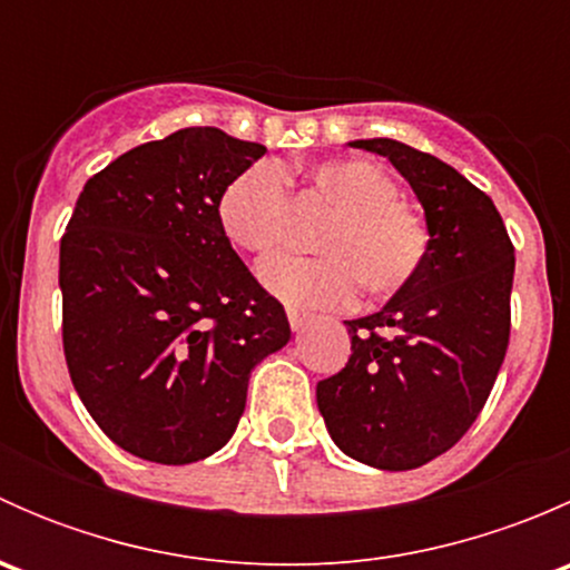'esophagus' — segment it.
Segmentation results:
<instances>
[{
  "instance_id": "obj_1",
  "label": "esophagus",
  "mask_w": 570,
  "mask_h": 570,
  "mask_svg": "<svg viewBox=\"0 0 570 570\" xmlns=\"http://www.w3.org/2000/svg\"><path fill=\"white\" fill-rule=\"evenodd\" d=\"M286 317H289L292 331H303V327H306L308 322H312V314L297 312V308H286Z\"/></svg>"
}]
</instances>
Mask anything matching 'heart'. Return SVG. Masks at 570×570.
<instances>
[{"instance_id":"1","label":"heart","mask_w":570,"mask_h":570,"mask_svg":"<svg viewBox=\"0 0 570 570\" xmlns=\"http://www.w3.org/2000/svg\"><path fill=\"white\" fill-rule=\"evenodd\" d=\"M331 220L314 237L320 256H273L258 267L264 289L297 308L342 306L355 281L366 295H394L416 278L430 250V228L400 200L392 176L366 159H333L308 170ZM286 212L284 176L253 165L228 181L217 223L237 250L262 256L281 239Z\"/></svg>"}]
</instances>
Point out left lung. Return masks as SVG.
Listing matches in <instances>:
<instances>
[{
  "label": "left lung",
  "instance_id": "1",
  "mask_svg": "<svg viewBox=\"0 0 570 570\" xmlns=\"http://www.w3.org/2000/svg\"><path fill=\"white\" fill-rule=\"evenodd\" d=\"M424 206L430 250L381 308L347 320L342 372L317 383L327 433L344 455L386 471L419 469L463 439L497 383L510 342L515 253L482 189L433 154L375 137Z\"/></svg>",
  "mask_w": 570,
  "mask_h": 570
}]
</instances>
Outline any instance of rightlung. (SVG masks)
Segmentation results:
<instances>
[{"label": "right lung", "mask_w": 570, "mask_h": 570, "mask_svg": "<svg viewBox=\"0 0 570 570\" xmlns=\"http://www.w3.org/2000/svg\"><path fill=\"white\" fill-rule=\"evenodd\" d=\"M264 151L215 126L142 142L88 178L60 239L68 375L142 461L184 465L226 446L250 370L292 336L217 223L223 189Z\"/></svg>", "instance_id": "1"}]
</instances>
